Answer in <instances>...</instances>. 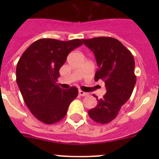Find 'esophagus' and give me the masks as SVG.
Returning a JSON list of instances; mask_svg holds the SVG:
<instances>
[{
    "mask_svg": "<svg viewBox=\"0 0 159 159\" xmlns=\"http://www.w3.org/2000/svg\"><path fill=\"white\" fill-rule=\"evenodd\" d=\"M79 95H81V96H87L88 94L87 93V92H83V91H81V90H80V91H79Z\"/></svg>",
    "mask_w": 159,
    "mask_h": 159,
    "instance_id": "esophagus-1",
    "label": "esophagus"
}]
</instances>
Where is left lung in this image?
Listing matches in <instances>:
<instances>
[{"mask_svg": "<svg viewBox=\"0 0 159 159\" xmlns=\"http://www.w3.org/2000/svg\"><path fill=\"white\" fill-rule=\"evenodd\" d=\"M82 40L93 52L98 64L95 80L104 81L107 89L103 98L97 99V106L88 111V115L96 123L105 124L116 119L134 90V57L115 38L100 36Z\"/></svg>", "mask_w": 159, "mask_h": 159, "instance_id": "obj_1", "label": "left lung"}]
</instances>
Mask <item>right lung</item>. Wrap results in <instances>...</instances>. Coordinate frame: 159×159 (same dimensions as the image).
<instances>
[{"label": "right lung", "mask_w": 159, "mask_h": 159, "mask_svg": "<svg viewBox=\"0 0 159 159\" xmlns=\"http://www.w3.org/2000/svg\"><path fill=\"white\" fill-rule=\"evenodd\" d=\"M82 44L79 39L61 41L43 38L32 43L20 58L16 83L25 102L40 121L47 124L60 121L78 95L77 88L64 90L56 81L68 54Z\"/></svg>", "instance_id": "1"}]
</instances>
